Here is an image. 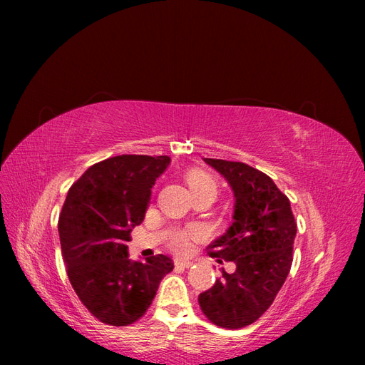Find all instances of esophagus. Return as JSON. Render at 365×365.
<instances>
[{
  "mask_svg": "<svg viewBox=\"0 0 365 365\" xmlns=\"http://www.w3.org/2000/svg\"><path fill=\"white\" fill-rule=\"evenodd\" d=\"M175 264L178 268H190L192 264H193V262L192 260H184V259H176Z\"/></svg>",
  "mask_w": 365,
  "mask_h": 365,
  "instance_id": "obj_1",
  "label": "esophagus"
}]
</instances>
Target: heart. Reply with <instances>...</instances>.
I'll return each mask as SVG.
<instances>
[{"label":"heart","instance_id":"b5f03b06","mask_svg":"<svg viewBox=\"0 0 365 365\" xmlns=\"http://www.w3.org/2000/svg\"><path fill=\"white\" fill-rule=\"evenodd\" d=\"M187 182L190 185V190H201L205 189V187H216L215 181L210 178L208 175L201 173V172H192L187 176ZM200 231L190 228V230H172L169 236H168V242L170 248H173L175 251L178 252H185L189 251L192 247V240L195 237H197Z\"/></svg>","mask_w":365,"mask_h":365}]
</instances>
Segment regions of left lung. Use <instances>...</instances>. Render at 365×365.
<instances>
[{
	"mask_svg": "<svg viewBox=\"0 0 365 365\" xmlns=\"http://www.w3.org/2000/svg\"><path fill=\"white\" fill-rule=\"evenodd\" d=\"M224 176L235 195L233 222L210 245V257L236 264L197 302L219 327L240 329L256 322L272 304L288 277L297 224L291 202L268 175L245 163L204 158Z\"/></svg>",
	"mask_w": 365,
	"mask_h": 365,
	"instance_id": "obj_1",
	"label": "left lung"
}]
</instances>
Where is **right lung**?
Masks as SVG:
<instances>
[{"label":"right lung","instance_id":"obj_1","mask_svg":"<svg viewBox=\"0 0 365 365\" xmlns=\"http://www.w3.org/2000/svg\"><path fill=\"white\" fill-rule=\"evenodd\" d=\"M169 164L168 155L113 157L91 165L68 190L59 217L63 262L77 297L102 323L137 322L173 269L164 254L130 260L126 245Z\"/></svg>","mask_w":365,"mask_h":365}]
</instances>
